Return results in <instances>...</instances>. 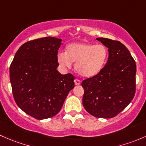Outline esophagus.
<instances>
[{
	"label": "esophagus",
	"instance_id": "34e87169",
	"mask_svg": "<svg viewBox=\"0 0 146 146\" xmlns=\"http://www.w3.org/2000/svg\"><path fill=\"white\" fill-rule=\"evenodd\" d=\"M74 84H75V85H80V84H81V81L79 80V79H76L74 80Z\"/></svg>",
	"mask_w": 146,
	"mask_h": 146
}]
</instances>
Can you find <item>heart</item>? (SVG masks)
<instances>
[{
  "mask_svg": "<svg viewBox=\"0 0 146 146\" xmlns=\"http://www.w3.org/2000/svg\"><path fill=\"white\" fill-rule=\"evenodd\" d=\"M108 58V50L103 45L76 42L70 43L65 52H60L58 61L61 66L67 68L75 63L76 72L82 77L91 78L102 71Z\"/></svg>",
  "mask_w": 146,
  "mask_h": 146,
  "instance_id": "b5f03b06",
  "label": "heart"
}]
</instances>
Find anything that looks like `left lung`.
<instances>
[{
  "label": "left lung",
  "mask_w": 146,
  "mask_h": 146,
  "mask_svg": "<svg viewBox=\"0 0 146 146\" xmlns=\"http://www.w3.org/2000/svg\"><path fill=\"white\" fill-rule=\"evenodd\" d=\"M108 48V62L95 76L85 79L83 106L96 117L112 118L133 100L136 92V64L130 52L117 40L97 38Z\"/></svg>",
  "instance_id": "left-lung-1"
}]
</instances>
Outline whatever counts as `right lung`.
Instances as JSON below:
<instances>
[{"label":"right lung","mask_w":146,"mask_h":146,"mask_svg":"<svg viewBox=\"0 0 146 146\" xmlns=\"http://www.w3.org/2000/svg\"><path fill=\"white\" fill-rule=\"evenodd\" d=\"M62 39L45 37L24 43L10 67V80L15 100L25 113L36 119L56 115L69 92L74 76L57 70Z\"/></svg>","instance_id":"1"}]
</instances>
